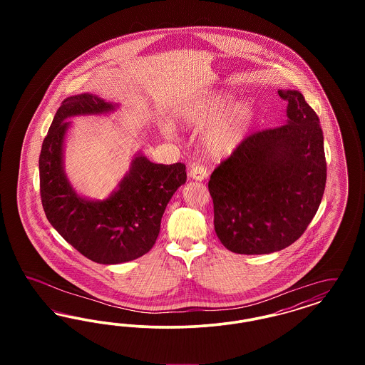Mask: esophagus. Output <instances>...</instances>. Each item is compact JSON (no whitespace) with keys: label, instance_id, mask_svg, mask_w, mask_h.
I'll return each instance as SVG.
<instances>
[{"label":"esophagus","instance_id":"1","mask_svg":"<svg viewBox=\"0 0 365 365\" xmlns=\"http://www.w3.org/2000/svg\"><path fill=\"white\" fill-rule=\"evenodd\" d=\"M189 176L194 180H204L207 176H208V171L204 165H200V164H191L190 173Z\"/></svg>","mask_w":365,"mask_h":365}]
</instances>
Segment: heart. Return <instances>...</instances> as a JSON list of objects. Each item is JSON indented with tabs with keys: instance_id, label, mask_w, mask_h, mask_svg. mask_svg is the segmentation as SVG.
<instances>
[{
	"instance_id": "1",
	"label": "heart",
	"mask_w": 365,
	"mask_h": 365,
	"mask_svg": "<svg viewBox=\"0 0 365 365\" xmlns=\"http://www.w3.org/2000/svg\"><path fill=\"white\" fill-rule=\"evenodd\" d=\"M234 94L215 90L192 97L180 108V122L189 128H204L202 148L208 156L223 158L235 153L255 124V109L249 103L237 104Z\"/></svg>"
}]
</instances>
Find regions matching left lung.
Instances as JSON below:
<instances>
[{
	"instance_id": "1",
	"label": "left lung",
	"mask_w": 365,
	"mask_h": 365,
	"mask_svg": "<svg viewBox=\"0 0 365 365\" xmlns=\"http://www.w3.org/2000/svg\"><path fill=\"white\" fill-rule=\"evenodd\" d=\"M286 124L247 137L210 175L215 231L228 250L268 255L294 243L312 222L327 179L320 120L297 90Z\"/></svg>"
}]
</instances>
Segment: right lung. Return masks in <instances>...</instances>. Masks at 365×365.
Wrapping results in <instances>:
<instances>
[{"label": "right lung", "mask_w": 365, "mask_h": 365, "mask_svg": "<svg viewBox=\"0 0 365 365\" xmlns=\"http://www.w3.org/2000/svg\"><path fill=\"white\" fill-rule=\"evenodd\" d=\"M119 104L82 93L57 109L39 156L41 200L53 228L88 260L120 264L135 260L156 243L161 217L175 191L186 182V167L155 164L140 150L116 189L104 200L75 190L64 170L68 122L76 116H101Z\"/></svg>", "instance_id": "1"}]
</instances>
